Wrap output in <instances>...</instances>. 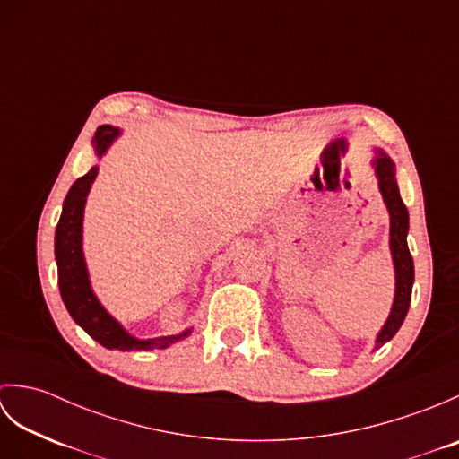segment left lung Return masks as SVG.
Returning a JSON list of instances; mask_svg holds the SVG:
<instances>
[{
    "mask_svg": "<svg viewBox=\"0 0 459 459\" xmlns=\"http://www.w3.org/2000/svg\"><path fill=\"white\" fill-rule=\"evenodd\" d=\"M370 168L375 169V178L378 181V191L383 195V201L386 204L388 219H391V229H388V248H391L393 266H394V298L393 307L388 314L385 325L380 327L375 339V349H380L388 343L396 331L401 329L403 321L411 307L412 298V284H414V262L408 250V209L401 199V191H398L396 183V165L385 150L375 148V158L370 160Z\"/></svg>",
    "mask_w": 459,
    "mask_h": 459,
    "instance_id": "1",
    "label": "left lung"
}]
</instances>
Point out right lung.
I'll list each match as a JSON object with an SVG mask.
<instances>
[{
	"instance_id": "1",
	"label": "right lung",
	"mask_w": 459,
	"mask_h": 459,
	"mask_svg": "<svg viewBox=\"0 0 459 459\" xmlns=\"http://www.w3.org/2000/svg\"><path fill=\"white\" fill-rule=\"evenodd\" d=\"M120 135V128H114L110 124L100 126L92 138L96 158L102 160ZM96 175H99V165H92L89 173L73 183L65 197L61 219H58L55 230V260L63 304L76 324L106 349L152 351L178 343V341L191 335L193 327L183 329L181 333L175 335L140 339L132 335L94 294L82 248V224L86 199H89Z\"/></svg>"
}]
</instances>
